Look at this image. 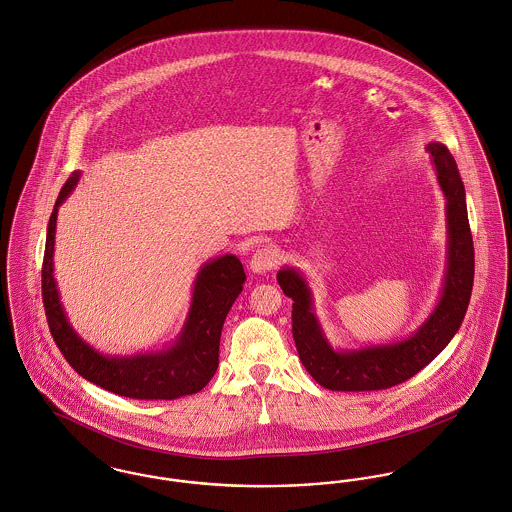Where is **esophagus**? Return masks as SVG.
<instances>
[{
  "mask_svg": "<svg viewBox=\"0 0 512 512\" xmlns=\"http://www.w3.org/2000/svg\"><path fill=\"white\" fill-rule=\"evenodd\" d=\"M278 261H280V257L274 249L261 247L253 253V257L249 261V269L257 274H265V272L272 271L278 265Z\"/></svg>",
  "mask_w": 512,
  "mask_h": 512,
  "instance_id": "obj_1",
  "label": "esophagus"
}]
</instances>
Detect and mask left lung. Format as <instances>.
I'll return each mask as SVG.
<instances>
[{
	"label": "left lung",
	"mask_w": 512,
	"mask_h": 512,
	"mask_svg": "<svg viewBox=\"0 0 512 512\" xmlns=\"http://www.w3.org/2000/svg\"><path fill=\"white\" fill-rule=\"evenodd\" d=\"M431 164L447 199V269L435 309L408 338L392 344H371L358 350H336L315 315L313 294L298 269L282 267L276 280L292 298V332L303 367L331 391H381L414 377L435 360L458 332L474 284V241L466 193L456 162L443 143H429Z\"/></svg>",
	"instance_id": "1"
}]
</instances>
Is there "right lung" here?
Masks as SVG:
<instances>
[{
  "mask_svg": "<svg viewBox=\"0 0 512 512\" xmlns=\"http://www.w3.org/2000/svg\"><path fill=\"white\" fill-rule=\"evenodd\" d=\"M81 172H73L61 187L48 222L42 263V300L50 332L67 363L87 381L106 391L137 400H174L199 392L216 373L220 334L230 307L245 282L236 255L207 261L195 276L189 313L178 338L158 352L106 356L94 350L71 327L54 278V243L61 203L71 195Z\"/></svg>",
  "mask_w": 512,
  "mask_h": 512,
  "instance_id": "obj_1",
  "label": "right lung"
}]
</instances>
